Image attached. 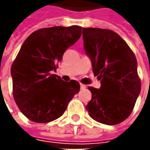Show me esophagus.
I'll return each instance as SVG.
<instances>
[{
    "mask_svg": "<svg viewBox=\"0 0 150 150\" xmlns=\"http://www.w3.org/2000/svg\"><path fill=\"white\" fill-rule=\"evenodd\" d=\"M80 88H81V89H85L86 88V85H84V84H80Z\"/></svg>",
    "mask_w": 150,
    "mask_h": 150,
    "instance_id": "obj_1",
    "label": "esophagus"
}]
</instances>
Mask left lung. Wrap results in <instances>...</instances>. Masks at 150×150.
<instances>
[{
    "label": "left lung",
    "instance_id": "obj_1",
    "mask_svg": "<svg viewBox=\"0 0 150 150\" xmlns=\"http://www.w3.org/2000/svg\"><path fill=\"white\" fill-rule=\"evenodd\" d=\"M83 38L93 72L101 81L99 89L88 88L92 99L86 109L98 123L120 124L131 114L141 90L135 55L111 30L83 28Z\"/></svg>",
    "mask_w": 150,
    "mask_h": 150
}]
</instances>
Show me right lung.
Instances as JSON below:
<instances>
[{
	"instance_id": "right-lung-1",
	"label": "right lung",
	"mask_w": 150,
	"mask_h": 150,
	"mask_svg": "<svg viewBox=\"0 0 150 150\" xmlns=\"http://www.w3.org/2000/svg\"><path fill=\"white\" fill-rule=\"evenodd\" d=\"M81 35L82 26H52L32 32L23 42L11 74L15 102L28 119L42 124L58 118L79 92L78 82H64L52 71Z\"/></svg>"
}]
</instances>
